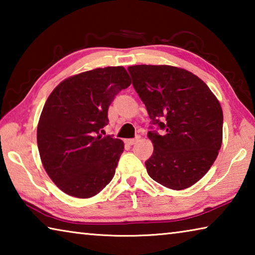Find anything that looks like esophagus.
Returning <instances> with one entry per match:
<instances>
[{
	"label": "esophagus",
	"mask_w": 255,
	"mask_h": 255,
	"mask_svg": "<svg viewBox=\"0 0 255 255\" xmlns=\"http://www.w3.org/2000/svg\"><path fill=\"white\" fill-rule=\"evenodd\" d=\"M139 138H140L139 136H137L136 138H130V139H126V140H125V143H126L127 145H133L138 139H139Z\"/></svg>",
	"instance_id": "obj_1"
}]
</instances>
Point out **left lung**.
Wrapping results in <instances>:
<instances>
[{"mask_svg":"<svg viewBox=\"0 0 255 255\" xmlns=\"http://www.w3.org/2000/svg\"><path fill=\"white\" fill-rule=\"evenodd\" d=\"M132 85L147 109L153 155L145 162L148 175L172 190L198 182L217 158L223 141V110L204 81L170 65H133ZM152 128V127H150Z\"/></svg>","mask_w":255,"mask_h":255,"instance_id":"left-lung-1","label":"left lung"}]
</instances>
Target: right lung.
<instances>
[{
	"instance_id": "obj_1",
	"label": "right lung",
	"mask_w": 255,
	"mask_h": 255,
	"mask_svg": "<svg viewBox=\"0 0 255 255\" xmlns=\"http://www.w3.org/2000/svg\"><path fill=\"white\" fill-rule=\"evenodd\" d=\"M131 81L123 66L96 68L67 77L47 99L37 143L47 174L66 195L91 198L114 178L124 141L99 131L108 109Z\"/></svg>"
}]
</instances>
